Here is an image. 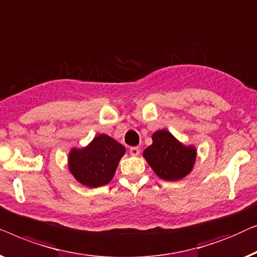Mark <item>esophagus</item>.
I'll return each instance as SVG.
<instances>
[{"label": "esophagus", "instance_id": "obj_1", "mask_svg": "<svg viewBox=\"0 0 257 257\" xmlns=\"http://www.w3.org/2000/svg\"><path fill=\"white\" fill-rule=\"evenodd\" d=\"M130 155L132 156H139L140 155V148L139 147H132L130 148Z\"/></svg>", "mask_w": 257, "mask_h": 257}]
</instances>
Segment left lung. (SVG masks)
I'll list each match as a JSON object with an SVG mask.
<instances>
[{
	"instance_id": "obj_1",
	"label": "left lung",
	"mask_w": 257,
	"mask_h": 257,
	"mask_svg": "<svg viewBox=\"0 0 257 257\" xmlns=\"http://www.w3.org/2000/svg\"><path fill=\"white\" fill-rule=\"evenodd\" d=\"M143 157L160 178L175 182L192 171L197 151L193 146H184L171 133L162 129L154 133L153 144L143 151Z\"/></svg>"
}]
</instances>
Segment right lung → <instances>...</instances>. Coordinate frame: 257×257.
Listing matches in <instances>:
<instances>
[{
  "mask_svg": "<svg viewBox=\"0 0 257 257\" xmlns=\"http://www.w3.org/2000/svg\"><path fill=\"white\" fill-rule=\"evenodd\" d=\"M125 148L106 134L95 136L87 147L73 148L68 155V169L82 185L99 187L113 179Z\"/></svg>",
  "mask_w": 257,
  "mask_h": 257,
  "instance_id": "right-lung-1",
  "label": "right lung"
}]
</instances>
